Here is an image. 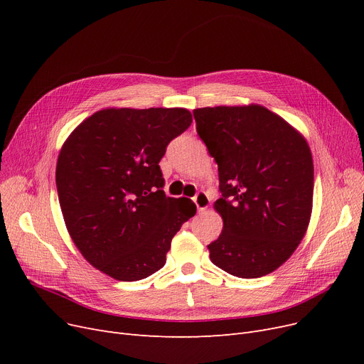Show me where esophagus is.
Masks as SVG:
<instances>
[{
    "mask_svg": "<svg viewBox=\"0 0 364 364\" xmlns=\"http://www.w3.org/2000/svg\"><path fill=\"white\" fill-rule=\"evenodd\" d=\"M193 202L198 208V211H205V209L209 206V202H211V198H209V195L206 192H198L196 196L193 198Z\"/></svg>",
    "mask_w": 364,
    "mask_h": 364,
    "instance_id": "esophagus-1",
    "label": "esophagus"
}]
</instances>
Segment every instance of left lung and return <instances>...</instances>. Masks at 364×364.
<instances>
[{
	"mask_svg": "<svg viewBox=\"0 0 364 364\" xmlns=\"http://www.w3.org/2000/svg\"><path fill=\"white\" fill-rule=\"evenodd\" d=\"M196 131L217 165L223 232L209 258L228 274L274 272L302 240L311 217L314 166L301 134L264 106L193 110Z\"/></svg>",
	"mask_w": 364,
	"mask_h": 364,
	"instance_id": "obj_1",
	"label": "left lung"
}]
</instances>
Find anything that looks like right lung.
<instances>
[{"instance_id":"right-lung-1","label":"right lung","mask_w":364,"mask_h":364,"mask_svg":"<svg viewBox=\"0 0 364 364\" xmlns=\"http://www.w3.org/2000/svg\"><path fill=\"white\" fill-rule=\"evenodd\" d=\"M192 124L183 107L103 109L76 127L59 153L55 184L68 232L105 274L136 282L161 270L171 240L196 214L168 198L159 166Z\"/></svg>"}]
</instances>
